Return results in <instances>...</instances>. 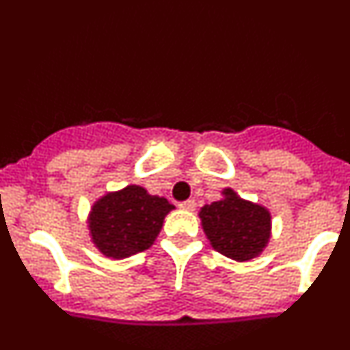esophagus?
<instances>
[{"instance_id": "1", "label": "esophagus", "mask_w": 350, "mask_h": 350, "mask_svg": "<svg viewBox=\"0 0 350 350\" xmlns=\"http://www.w3.org/2000/svg\"><path fill=\"white\" fill-rule=\"evenodd\" d=\"M178 208L185 210V212H193V210L196 208V202H194V200H187V202H182L180 205H178Z\"/></svg>"}]
</instances>
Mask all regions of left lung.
I'll use <instances>...</instances> for the list:
<instances>
[{"label":"left lung","mask_w":350,"mask_h":350,"mask_svg":"<svg viewBox=\"0 0 350 350\" xmlns=\"http://www.w3.org/2000/svg\"><path fill=\"white\" fill-rule=\"evenodd\" d=\"M200 219L210 245L234 261L258 258L270 242V210L247 202L230 187L222 191L219 202L200 210Z\"/></svg>","instance_id":"8db88e82"}]
</instances>
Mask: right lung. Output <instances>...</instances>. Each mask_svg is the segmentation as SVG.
<instances>
[{"label":"right lung","mask_w":350,"mask_h":350,"mask_svg":"<svg viewBox=\"0 0 350 350\" xmlns=\"http://www.w3.org/2000/svg\"><path fill=\"white\" fill-rule=\"evenodd\" d=\"M175 206L140 185H126L94 202L88 228L94 247L112 259H124L152 245L163 221Z\"/></svg>","instance_id":"right-lung-1"}]
</instances>
